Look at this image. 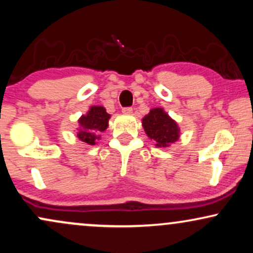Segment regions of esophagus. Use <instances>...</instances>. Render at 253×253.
Instances as JSON below:
<instances>
[{
    "mask_svg": "<svg viewBox=\"0 0 253 253\" xmlns=\"http://www.w3.org/2000/svg\"><path fill=\"white\" fill-rule=\"evenodd\" d=\"M132 112H133V109L130 108V107H125V108H123L124 114H130Z\"/></svg>",
    "mask_w": 253,
    "mask_h": 253,
    "instance_id": "esophagus-1",
    "label": "esophagus"
}]
</instances>
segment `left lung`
Segmentation results:
<instances>
[{
  "label": "left lung",
  "mask_w": 253,
  "mask_h": 253,
  "mask_svg": "<svg viewBox=\"0 0 253 253\" xmlns=\"http://www.w3.org/2000/svg\"><path fill=\"white\" fill-rule=\"evenodd\" d=\"M143 127L150 139L156 141V146L168 147L177 141L179 128L177 124L162 108H153L143 119Z\"/></svg>",
  "instance_id": "8db88e82"
}]
</instances>
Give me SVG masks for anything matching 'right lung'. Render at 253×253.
I'll return each instance as SVG.
<instances>
[{"mask_svg": "<svg viewBox=\"0 0 253 253\" xmlns=\"http://www.w3.org/2000/svg\"><path fill=\"white\" fill-rule=\"evenodd\" d=\"M110 115L106 112V109L101 106H94L90 108L86 115H82V118L78 120L81 127L77 136L83 143L89 145H95L96 140L100 139L101 132L108 127V120Z\"/></svg>", "mask_w": 253, "mask_h": 253, "instance_id": "right-lung-1", "label": "right lung"}]
</instances>
